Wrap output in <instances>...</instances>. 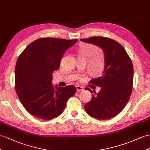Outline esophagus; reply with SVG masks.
<instances>
[{
  "label": "esophagus",
  "instance_id": "esophagus-1",
  "mask_svg": "<svg viewBox=\"0 0 150 150\" xmlns=\"http://www.w3.org/2000/svg\"><path fill=\"white\" fill-rule=\"evenodd\" d=\"M76 90H77V92H81V91H83L84 90L83 87L82 86H76Z\"/></svg>",
  "mask_w": 150,
  "mask_h": 150
}]
</instances>
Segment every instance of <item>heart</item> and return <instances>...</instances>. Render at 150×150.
Instances as JSON below:
<instances>
[{"label": "heart", "instance_id": "obj_1", "mask_svg": "<svg viewBox=\"0 0 150 150\" xmlns=\"http://www.w3.org/2000/svg\"><path fill=\"white\" fill-rule=\"evenodd\" d=\"M88 50H90V48H88H88H87V49H86V52H87V53H89Z\"/></svg>", "mask_w": 150, "mask_h": 150}]
</instances>
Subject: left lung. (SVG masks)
Returning a JSON list of instances; mask_svg holds the SVG:
<instances>
[{"label": "left lung", "mask_w": 150, "mask_h": 150, "mask_svg": "<svg viewBox=\"0 0 150 150\" xmlns=\"http://www.w3.org/2000/svg\"><path fill=\"white\" fill-rule=\"evenodd\" d=\"M103 48L105 67L101 77L90 83L101 88L98 93L93 91L92 98L85 105L88 115L98 120H108L118 115L125 107L132 93L134 69L132 60L119 42L108 38L97 36L81 39ZM93 93L90 88H85Z\"/></svg>", "instance_id": "left-lung-1"}]
</instances>
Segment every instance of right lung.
<instances>
[{"instance_id": "1", "label": "right lung", "mask_w": 150, "mask_h": 150, "mask_svg": "<svg viewBox=\"0 0 150 150\" xmlns=\"http://www.w3.org/2000/svg\"><path fill=\"white\" fill-rule=\"evenodd\" d=\"M77 41L39 38L20 54L15 68V90L25 109L34 117L46 120L57 117L76 93L74 86L54 88L52 80L63 54Z\"/></svg>"}]
</instances>
